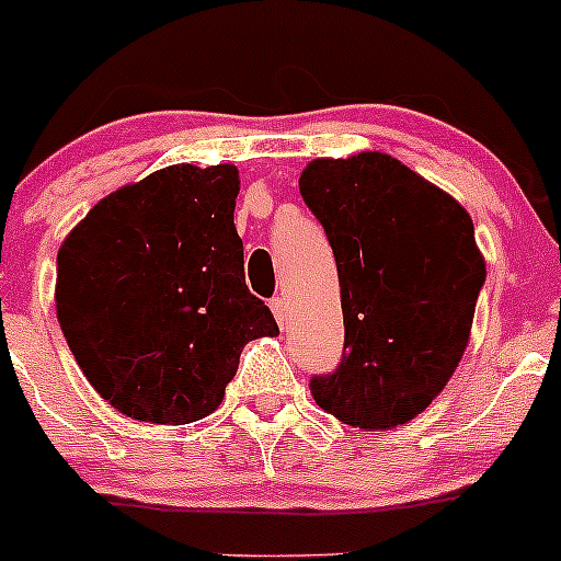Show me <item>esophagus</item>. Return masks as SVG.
<instances>
[{
	"instance_id": "1",
	"label": "esophagus",
	"mask_w": 561,
	"mask_h": 561,
	"mask_svg": "<svg viewBox=\"0 0 561 561\" xmlns=\"http://www.w3.org/2000/svg\"><path fill=\"white\" fill-rule=\"evenodd\" d=\"M271 311H274V319L279 322V328H285L287 319H290V309H287L285 298H274L271 300Z\"/></svg>"
}]
</instances>
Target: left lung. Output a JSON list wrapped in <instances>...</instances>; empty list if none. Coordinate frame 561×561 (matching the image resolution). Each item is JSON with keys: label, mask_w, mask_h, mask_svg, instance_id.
Instances as JSON below:
<instances>
[{"label": "left lung", "mask_w": 561, "mask_h": 561, "mask_svg": "<svg viewBox=\"0 0 561 561\" xmlns=\"http://www.w3.org/2000/svg\"><path fill=\"white\" fill-rule=\"evenodd\" d=\"M300 196L335 255L346 343L317 404L354 428L389 431L436 399L469 346L484 257L471 215L380 151L313 159Z\"/></svg>", "instance_id": "8db88e82"}]
</instances>
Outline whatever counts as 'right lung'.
I'll use <instances>...</instances> for the list:
<instances>
[{
	"mask_svg": "<svg viewBox=\"0 0 561 561\" xmlns=\"http://www.w3.org/2000/svg\"><path fill=\"white\" fill-rule=\"evenodd\" d=\"M233 164H170L116 188L58 250L55 309L92 389L135 421L224 402L248 341L279 335L244 285Z\"/></svg>",
	"mask_w": 561,
	"mask_h": 561,
	"instance_id": "right-lung-1",
	"label": "right lung"
}]
</instances>
